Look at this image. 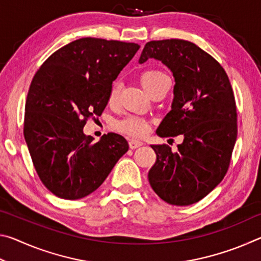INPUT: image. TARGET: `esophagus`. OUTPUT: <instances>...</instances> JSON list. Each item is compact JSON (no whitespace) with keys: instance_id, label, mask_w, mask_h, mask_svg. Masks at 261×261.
<instances>
[{"instance_id":"34e87169","label":"esophagus","mask_w":261,"mask_h":261,"mask_svg":"<svg viewBox=\"0 0 261 261\" xmlns=\"http://www.w3.org/2000/svg\"><path fill=\"white\" fill-rule=\"evenodd\" d=\"M144 145V143L141 140H138V139H135V138H131L130 140H129V146H130V148H132V149H135V148H138V147H140V146H143Z\"/></svg>"}]
</instances>
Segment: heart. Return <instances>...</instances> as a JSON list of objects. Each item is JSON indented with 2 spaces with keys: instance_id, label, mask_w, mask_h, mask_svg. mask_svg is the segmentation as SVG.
<instances>
[{
  "instance_id": "1",
  "label": "heart",
  "mask_w": 261,
  "mask_h": 261,
  "mask_svg": "<svg viewBox=\"0 0 261 261\" xmlns=\"http://www.w3.org/2000/svg\"><path fill=\"white\" fill-rule=\"evenodd\" d=\"M165 78H167L165 72H162L158 69H148L140 74V83L145 88V91H146L147 93H149V92H151L153 88ZM117 98H118V90H117V86L114 85L112 91H110L109 101L110 102H115V101L117 100ZM117 127L121 131L126 132V134H130L134 136H141L147 131L148 124L146 121L143 120V118L132 116V117H127L121 122H118Z\"/></svg>"
}]
</instances>
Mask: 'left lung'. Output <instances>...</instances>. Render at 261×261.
<instances>
[{
	"instance_id": "obj_1",
	"label": "left lung",
	"mask_w": 261,
	"mask_h": 261,
	"mask_svg": "<svg viewBox=\"0 0 261 261\" xmlns=\"http://www.w3.org/2000/svg\"><path fill=\"white\" fill-rule=\"evenodd\" d=\"M148 59L161 61L175 78L171 110L156 135L183 136L177 152L151 145L156 161L148 171L149 184L168 204L192 205L218 187L230 163L237 138L232 88L223 68L190 41H149L139 63Z\"/></svg>"
}]
</instances>
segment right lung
I'll use <instances>...</instances> for the list:
<instances>
[{"mask_svg": "<svg viewBox=\"0 0 261 261\" xmlns=\"http://www.w3.org/2000/svg\"><path fill=\"white\" fill-rule=\"evenodd\" d=\"M138 43L83 38L45 61L31 83L24 137L45 187L62 199L95 191L129 149L109 132L98 143L84 134L86 120L100 116L112 84L139 49Z\"/></svg>", "mask_w": 261, "mask_h": 261, "instance_id": "add662e5", "label": "right lung"}]
</instances>
